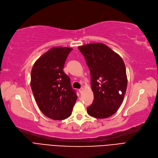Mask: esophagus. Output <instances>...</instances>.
<instances>
[{
    "label": "esophagus",
    "mask_w": 158,
    "mask_h": 158,
    "mask_svg": "<svg viewBox=\"0 0 158 158\" xmlns=\"http://www.w3.org/2000/svg\"><path fill=\"white\" fill-rule=\"evenodd\" d=\"M83 90H84V88H83V87H82V88H81L80 89H79V92L81 94L82 92H83Z\"/></svg>",
    "instance_id": "esophagus-1"
}]
</instances>
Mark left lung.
Masks as SVG:
<instances>
[{"label": "left lung", "instance_id": "8db88e82", "mask_svg": "<svg viewBox=\"0 0 158 158\" xmlns=\"http://www.w3.org/2000/svg\"><path fill=\"white\" fill-rule=\"evenodd\" d=\"M78 49L90 69L94 97L87 112L95 118H107L118 111L125 97L127 87L125 63L105 44H88Z\"/></svg>", "mask_w": 158, "mask_h": 158}]
</instances>
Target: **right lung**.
<instances>
[{
    "instance_id": "add662e5",
    "label": "right lung",
    "mask_w": 158,
    "mask_h": 158,
    "mask_svg": "<svg viewBox=\"0 0 158 158\" xmlns=\"http://www.w3.org/2000/svg\"><path fill=\"white\" fill-rule=\"evenodd\" d=\"M72 48L53 47L34 63L31 88L37 105L46 117L63 120L70 117L77 96L70 79L63 72L66 58Z\"/></svg>"
}]
</instances>
